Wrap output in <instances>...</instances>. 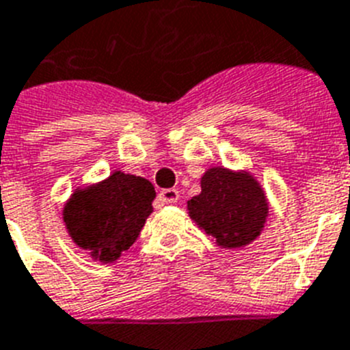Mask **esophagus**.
<instances>
[{
  "mask_svg": "<svg viewBox=\"0 0 350 350\" xmlns=\"http://www.w3.org/2000/svg\"><path fill=\"white\" fill-rule=\"evenodd\" d=\"M159 200L164 202V204H175V202L178 200V191L177 189H173V187L163 189V191L159 193Z\"/></svg>",
  "mask_w": 350,
  "mask_h": 350,
  "instance_id": "34e87169",
  "label": "esophagus"
}]
</instances>
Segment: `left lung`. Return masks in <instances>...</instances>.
Segmentation results:
<instances>
[{
	"instance_id": "left-lung-1",
	"label": "left lung",
	"mask_w": 350,
	"mask_h": 350,
	"mask_svg": "<svg viewBox=\"0 0 350 350\" xmlns=\"http://www.w3.org/2000/svg\"><path fill=\"white\" fill-rule=\"evenodd\" d=\"M200 195L187 200L191 220L224 248L252 243L268 216L267 195L248 172L216 166L200 180Z\"/></svg>"
}]
</instances>
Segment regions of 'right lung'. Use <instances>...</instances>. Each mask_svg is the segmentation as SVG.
Instances as JSON below:
<instances>
[{"instance_id": "right-lung-1", "label": "right lung", "mask_w": 350, "mask_h": 350, "mask_svg": "<svg viewBox=\"0 0 350 350\" xmlns=\"http://www.w3.org/2000/svg\"><path fill=\"white\" fill-rule=\"evenodd\" d=\"M152 182L114 172L105 180L78 187L66 202L62 218L75 243L100 262L116 261L132 247L154 211Z\"/></svg>"}]
</instances>
